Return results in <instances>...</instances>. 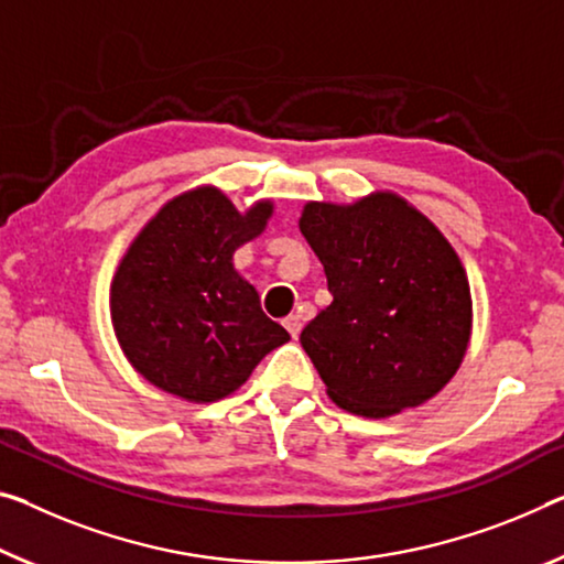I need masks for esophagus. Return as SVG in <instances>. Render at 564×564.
<instances>
[{
	"label": "esophagus",
	"instance_id": "1",
	"mask_svg": "<svg viewBox=\"0 0 564 564\" xmlns=\"http://www.w3.org/2000/svg\"><path fill=\"white\" fill-rule=\"evenodd\" d=\"M284 327H288V333H290L292 337L300 335V330H302V317L297 315V312H294V315H290V317H284Z\"/></svg>",
	"mask_w": 564,
	"mask_h": 564
}]
</instances>
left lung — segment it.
<instances>
[{
  "label": "left lung",
  "instance_id": "left-lung-1",
  "mask_svg": "<svg viewBox=\"0 0 564 564\" xmlns=\"http://www.w3.org/2000/svg\"><path fill=\"white\" fill-rule=\"evenodd\" d=\"M300 231L333 297L300 335L327 395L368 419L436 395L471 330L469 282L444 234L393 194L307 204Z\"/></svg>",
  "mask_w": 564,
  "mask_h": 564
}]
</instances>
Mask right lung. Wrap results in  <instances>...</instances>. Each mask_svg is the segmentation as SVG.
I'll list each match as a JSON object with an SVG mask.
<instances>
[{
  "mask_svg": "<svg viewBox=\"0 0 564 564\" xmlns=\"http://www.w3.org/2000/svg\"><path fill=\"white\" fill-rule=\"evenodd\" d=\"M270 214V202L239 214L216 188H196L163 206L128 249L110 288L112 327L133 368L161 391L219 401L290 340L231 264Z\"/></svg>",
  "mask_w": 564,
  "mask_h": 564,
  "instance_id": "right-lung-1",
  "label": "right lung"
}]
</instances>
